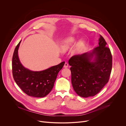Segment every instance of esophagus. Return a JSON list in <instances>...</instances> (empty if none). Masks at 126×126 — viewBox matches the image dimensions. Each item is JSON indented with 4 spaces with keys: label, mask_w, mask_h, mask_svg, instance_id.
Listing matches in <instances>:
<instances>
[{
    "label": "esophagus",
    "mask_w": 126,
    "mask_h": 126,
    "mask_svg": "<svg viewBox=\"0 0 126 126\" xmlns=\"http://www.w3.org/2000/svg\"><path fill=\"white\" fill-rule=\"evenodd\" d=\"M68 64L67 63H66H66H65L64 65V67L66 68H68Z\"/></svg>",
    "instance_id": "34e87169"
}]
</instances>
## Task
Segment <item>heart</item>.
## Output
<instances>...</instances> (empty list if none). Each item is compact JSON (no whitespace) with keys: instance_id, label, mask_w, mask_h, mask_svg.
I'll return each instance as SVG.
<instances>
[{"instance_id":"b5f03b06","label":"heart","mask_w":126,"mask_h":126,"mask_svg":"<svg viewBox=\"0 0 126 126\" xmlns=\"http://www.w3.org/2000/svg\"><path fill=\"white\" fill-rule=\"evenodd\" d=\"M76 42V39L73 36H69L64 39L60 44V48L63 51H66L70 50ZM85 42L81 40L77 43L75 46L72 51V54H76L79 53L85 47Z\"/></svg>"}]
</instances>
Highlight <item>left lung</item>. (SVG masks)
<instances>
[{"label": "left lung", "mask_w": 126, "mask_h": 126, "mask_svg": "<svg viewBox=\"0 0 126 126\" xmlns=\"http://www.w3.org/2000/svg\"><path fill=\"white\" fill-rule=\"evenodd\" d=\"M98 44L91 51L72 56L68 62L73 88L81 97L94 96L109 80L112 67L111 51L101 35Z\"/></svg>", "instance_id": "1"}]
</instances>
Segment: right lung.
Listing matches in <instances>:
<instances>
[{"instance_id": "obj_1", "label": "right lung", "mask_w": 126, "mask_h": 126, "mask_svg": "<svg viewBox=\"0 0 126 126\" xmlns=\"http://www.w3.org/2000/svg\"><path fill=\"white\" fill-rule=\"evenodd\" d=\"M21 41L15 48L12 57V74L14 80L22 90L29 96L42 98L52 90L58 73L65 62L40 71H33L24 67L18 54Z\"/></svg>"}]
</instances>
